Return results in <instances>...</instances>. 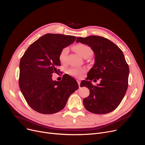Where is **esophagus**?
Segmentation results:
<instances>
[{
    "label": "esophagus",
    "instance_id": "esophagus-1",
    "mask_svg": "<svg viewBox=\"0 0 145 145\" xmlns=\"http://www.w3.org/2000/svg\"><path fill=\"white\" fill-rule=\"evenodd\" d=\"M77 82H78V85H79V87L80 88V81L79 80H77Z\"/></svg>",
    "mask_w": 145,
    "mask_h": 145
}]
</instances>
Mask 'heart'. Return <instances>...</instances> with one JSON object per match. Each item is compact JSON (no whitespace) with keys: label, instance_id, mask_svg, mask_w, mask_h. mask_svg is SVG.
<instances>
[{"label":"heart","instance_id":"obj_1","mask_svg":"<svg viewBox=\"0 0 145 145\" xmlns=\"http://www.w3.org/2000/svg\"><path fill=\"white\" fill-rule=\"evenodd\" d=\"M74 49L83 58L88 57L92 53V50L88 46L84 44H78L74 46ZM69 53V49L65 48L63 49L60 52L59 56V59L60 62L62 63H65L66 61V57ZM85 70L83 68H78V67H72L68 69L67 73L72 76L74 77H80V76L85 72Z\"/></svg>","mask_w":145,"mask_h":145}]
</instances>
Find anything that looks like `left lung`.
I'll return each instance as SVG.
<instances>
[{
  "label": "left lung",
  "mask_w": 145,
  "mask_h": 145,
  "mask_svg": "<svg viewBox=\"0 0 145 145\" xmlns=\"http://www.w3.org/2000/svg\"><path fill=\"white\" fill-rule=\"evenodd\" d=\"M86 44L95 53V64L88 73V80L80 87L90 90L89 96L83 101L85 109L95 114H106L117 108L128 87L129 68L121 49L115 43L102 36L77 37L76 42ZM100 78L97 86L91 80Z\"/></svg>",
  "instance_id": "obj_1"
}]
</instances>
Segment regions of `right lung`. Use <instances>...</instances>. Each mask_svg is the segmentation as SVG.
Segmentation results:
<instances>
[{"instance_id":"right-lung-1","label":"right lung","mask_w":145,"mask_h":145,"mask_svg":"<svg viewBox=\"0 0 145 145\" xmlns=\"http://www.w3.org/2000/svg\"><path fill=\"white\" fill-rule=\"evenodd\" d=\"M74 36L48 33L30 45L20 61L19 85L27 104L43 114L62 110L69 97L79 88L70 76L58 82L52 74L60 66V52L73 43ZM59 71V70H58Z\"/></svg>"}]
</instances>
